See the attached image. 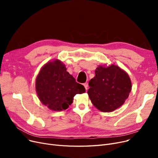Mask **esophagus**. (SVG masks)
<instances>
[{
    "label": "esophagus",
    "instance_id": "1",
    "mask_svg": "<svg viewBox=\"0 0 158 158\" xmlns=\"http://www.w3.org/2000/svg\"><path fill=\"white\" fill-rule=\"evenodd\" d=\"M83 85H84V86H85L86 90H87V89H88V84L87 83V82H86V83H84Z\"/></svg>",
    "mask_w": 158,
    "mask_h": 158
}]
</instances>
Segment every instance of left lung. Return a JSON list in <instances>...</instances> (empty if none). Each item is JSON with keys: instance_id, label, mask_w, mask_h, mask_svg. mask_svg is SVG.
Wrapping results in <instances>:
<instances>
[{"instance_id": "left-lung-1", "label": "left lung", "mask_w": 158, "mask_h": 158, "mask_svg": "<svg viewBox=\"0 0 158 158\" xmlns=\"http://www.w3.org/2000/svg\"><path fill=\"white\" fill-rule=\"evenodd\" d=\"M95 73L88 91L94 106L102 112H111L122 106L132 88L128 74L114 64L99 66Z\"/></svg>"}]
</instances>
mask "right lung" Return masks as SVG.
<instances>
[{
  "instance_id": "1",
  "label": "right lung",
  "mask_w": 158,
  "mask_h": 158,
  "mask_svg": "<svg viewBox=\"0 0 158 158\" xmlns=\"http://www.w3.org/2000/svg\"><path fill=\"white\" fill-rule=\"evenodd\" d=\"M36 91L40 101L52 111L66 110L73 97L86 92L83 85L68 72L60 60L47 63L41 69L36 79Z\"/></svg>"
}]
</instances>
